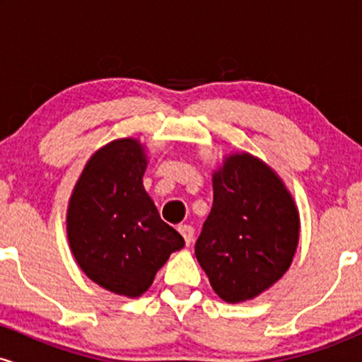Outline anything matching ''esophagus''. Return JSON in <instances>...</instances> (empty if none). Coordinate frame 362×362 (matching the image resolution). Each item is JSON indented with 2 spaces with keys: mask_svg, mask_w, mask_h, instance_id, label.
<instances>
[{
  "mask_svg": "<svg viewBox=\"0 0 362 362\" xmlns=\"http://www.w3.org/2000/svg\"><path fill=\"white\" fill-rule=\"evenodd\" d=\"M178 231H180V235L184 236V240H185L187 245L192 243V240H194V228L190 226V224H180V226H178Z\"/></svg>",
  "mask_w": 362,
  "mask_h": 362,
  "instance_id": "34e87169",
  "label": "esophagus"
}]
</instances>
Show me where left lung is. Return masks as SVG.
I'll list each match as a JSON object with an SVG mask.
<instances>
[{
	"instance_id": "left-lung-1",
	"label": "left lung",
	"mask_w": 362,
	"mask_h": 362,
	"mask_svg": "<svg viewBox=\"0 0 362 362\" xmlns=\"http://www.w3.org/2000/svg\"><path fill=\"white\" fill-rule=\"evenodd\" d=\"M213 189L195 257L221 300H252L291 265L300 238L296 206L276 173L250 155L226 158Z\"/></svg>"
}]
</instances>
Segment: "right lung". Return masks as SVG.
Instances as JSON below:
<instances>
[{"instance_id": "obj_1", "label": "right lung", "mask_w": 362, "mask_h": 362, "mask_svg": "<svg viewBox=\"0 0 362 362\" xmlns=\"http://www.w3.org/2000/svg\"><path fill=\"white\" fill-rule=\"evenodd\" d=\"M146 158L136 139H117L83 170L68 209V238L81 271L102 288L136 298L185 242L158 214L143 187Z\"/></svg>"}]
</instances>
